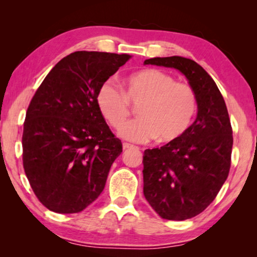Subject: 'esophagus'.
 <instances>
[{
    "mask_svg": "<svg viewBox=\"0 0 257 257\" xmlns=\"http://www.w3.org/2000/svg\"><path fill=\"white\" fill-rule=\"evenodd\" d=\"M133 145H131V144H127V143H124L122 144V149L124 150H128V149H132Z\"/></svg>",
    "mask_w": 257,
    "mask_h": 257,
    "instance_id": "1",
    "label": "esophagus"
}]
</instances>
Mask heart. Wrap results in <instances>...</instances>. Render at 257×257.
<instances>
[{"mask_svg":"<svg viewBox=\"0 0 257 257\" xmlns=\"http://www.w3.org/2000/svg\"><path fill=\"white\" fill-rule=\"evenodd\" d=\"M131 103L141 106L140 119L126 126ZM98 107L112 127L120 128L122 138L146 143L157 138L174 142L185 135L198 108L194 90L187 84L175 83L173 77L158 69H145L125 80L124 92L110 82L97 93Z\"/></svg>","mask_w":257,"mask_h":257,"instance_id":"1","label":"heart"}]
</instances>
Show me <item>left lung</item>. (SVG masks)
I'll return each instance as SVG.
<instances>
[{"label":"left lung","mask_w":257,"mask_h":257,"mask_svg":"<svg viewBox=\"0 0 257 257\" xmlns=\"http://www.w3.org/2000/svg\"><path fill=\"white\" fill-rule=\"evenodd\" d=\"M144 64L180 71L194 90L198 114L184 136L144 152V195L166 220L191 219L208 207L229 173L233 131L222 94L206 70L181 56Z\"/></svg>","instance_id":"8db88e82"}]
</instances>
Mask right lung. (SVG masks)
Instances as JSON below:
<instances>
[{"mask_svg":"<svg viewBox=\"0 0 257 257\" xmlns=\"http://www.w3.org/2000/svg\"><path fill=\"white\" fill-rule=\"evenodd\" d=\"M76 51L48 73L28 107L23 167L38 200L55 213H79L106 184L121 142L97 104L99 87L131 58Z\"/></svg>","mask_w":257,"mask_h":257,"instance_id":"obj_1","label":"right lung"}]
</instances>
